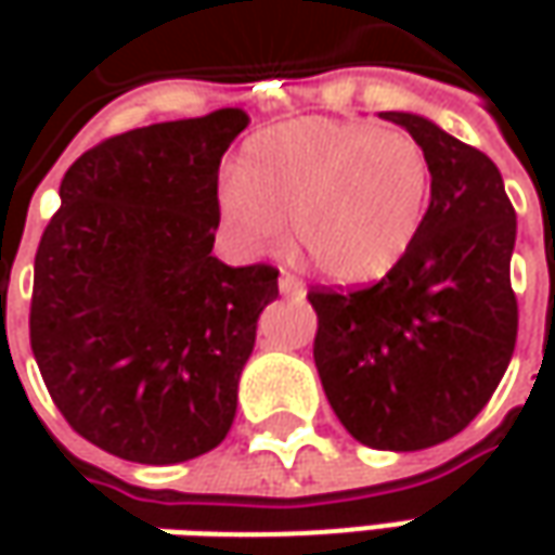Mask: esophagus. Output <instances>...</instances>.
I'll list each match as a JSON object with an SVG mask.
<instances>
[{
  "instance_id": "obj_1",
  "label": "esophagus",
  "mask_w": 555,
  "mask_h": 555,
  "mask_svg": "<svg viewBox=\"0 0 555 555\" xmlns=\"http://www.w3.org/2000/svg\"><path fill=\"white\" fill-rule=\"evenodd\" d=\"M278 289H281L284 296H306V284H302L296 274H289V271H281V278H278Z\"/></svg>"
}]
</instances>
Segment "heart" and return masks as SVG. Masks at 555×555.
I'll return each mask as SVG.
<instances>
[{
  "instance_id": "1",
  "label": "heart",
  "mask_w": 555,
  "mask_h": 555,
  "mask_svg": "<svg viewBox=\"0 0 555 555\" xmlns=\"http://www.w3.org/2000/svg\"><path fill=\"white\" fill-rule=\"evenodd\" d=\"M433 163L420 141L354 119L302 117L256 132L216 188L234 244L266 256L287 237L343 287L404 262L426 222Z\"/></svg>"
}]
</instances>
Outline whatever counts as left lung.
<instances>
[{"label":"left lung","instance_id":"8db88e82","mask_svg":"<svg viewBox=\"0 0 555 555\" xmlns=\"http://www.w3.org/2000/svg\"><path fill=\"white\" fill-rule=\"evenodd\" d=\"M420 141L433 197L420 237L379 284L311 289L314 367L333 414L376 451H423L463 433L516 349L509 287L516 212L501 169L433 119L379 114Z\"/></svg>","mask_w":555,"mask_h":555}]
</instances>
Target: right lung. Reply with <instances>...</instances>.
<instances>
[{
  "instance_id": "right-lung-1",
  "label": "right lung",
  "mask_w": 555,
  "mask_h": 555,
  "mask_svg": "<svg viewBox=\"0 0 555 555\" xmlns=\"http://www.w3.org/2000/svg\"><path fill=\"white\" fill-rule=\"evenodd\" d=\"M241 107L122 132L64 172L33 266L30 346L86 441L166 466L212 451L237 414L271 266L212 256L219 163Z\"/></svg>"
}]
</instances>
